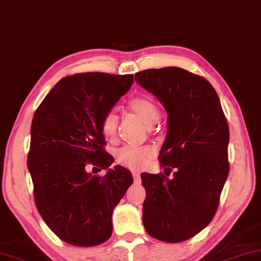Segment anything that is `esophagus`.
Masks as SVG:
<instances>
[{"mask_svg": "<svg viewBox=\"0 0 261 261\" xmlns=\"http://www.w3.org/2000/svg\"><path fill=\"white\" fill-rule=\"evenodd\" d=\"M133 176H134V181L135 184H141V174L138 172H134L133 173Z\"/></svg>", "mask_w": 261, "mask_h": 261, "instance_id": "1", "label": "esophagus"}]
</instances>
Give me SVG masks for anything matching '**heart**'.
Instances as JSON below:
<instances>
[{
  "instance_id": "heart-1",
  "label": "heart",
  "mask_w": 261,
  "mask_h": 261,
  "mask_svg": "<svg viewBox=\"0 0 261 261\" xmlns=\"http://www.w3.org/2000/svg\"><path fill=\"white\" fill-rule=\"evenodd\" d=\"M130 109L144 121L152 125L159 120L160 110L158 103L149 96H138L131 100ZM118 117L114 112H109L101 120V134L106 140H113L117 134ZM152 158V150L148 147H131L125 145L117 151V161L127 168L140 171L147 166L149 160Z\"/></svg>"
}]
</instances>
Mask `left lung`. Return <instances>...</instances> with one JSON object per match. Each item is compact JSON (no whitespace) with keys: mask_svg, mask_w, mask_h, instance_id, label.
Listing matches in <instances>:
<instances>
[{"mask_svg":"<svg viewBox=\"0 0 261 261\" xmlns=\"http://www.w3.org/2000/svg\"><path fill=\"white\" fill-rule=\"evenodd\" d=\"M167 112L160 162L173 178L142 173L143 224L152 238L181 242L213 220L229 173V127L214 87L185 69H148L135 75Z\"/></svg>","mask_w":261,"mask_h":261,"instance_id":"8db88e82","label":"left lung"}]
</instances>
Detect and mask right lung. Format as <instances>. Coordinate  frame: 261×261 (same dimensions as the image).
Listing matches in <instances>:
<instances>
[{
	"label": "right lung",
	"mask_w": 261,
	"mask_h": 261,
	"mask_svg": "<svg viewBox=\"0 0 261 261\" xmlns=\"http://www.w3.org/2000/svg\"><path fill=\"white\" fill-rule=\"evenodd\" d=\"M134 75L85 72L56 83L34 113L27 167L47 227L67 244L90 247L112 234V213L131 186L128 169L112 165L101 120L130 89ZM106 169L93 176L88 166Z\"/></svg>",
	"instance_id": "obj_1"
}]
</instances>
